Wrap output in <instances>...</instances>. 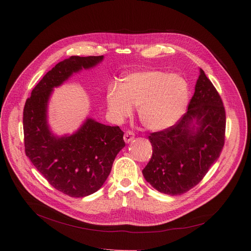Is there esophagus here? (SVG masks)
Here are the masks:
<instances>
[{"mask_svg":"<svg viewBox=\"0 0 251 251\" xmlns=\"http://www.w3.org/2000/svg\"><path fill=\"white\" fill-rule=\"evenodd\" d=\"M134 139V133L132 132V131H126L125 134H124V140L126 143H129L130 141H132Z\"/></svg>","mask_w":251,"mask_h":251,"instance_id":"34e87169","label":"esophagus"}]
</instances>
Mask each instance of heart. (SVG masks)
I'll return each mask as SVG.
<instances>
[{
  "mask_svg": "<svg viewBox=\"0 0 251 251\" xmlns=\"http://www.w3.org/2000/svg\"><path fill=\"white\" fill-rule=\"evenodd\" d=\"M107 107L115 120H124L138 107L141 123L153 131L173 126L185 111L188 85L178 75L161 71H139L122 79L120 87L108 88Z\"/></svg>",
  "mask_w": 251,
  "mask_h": 251,
  "instance_id": "b5f03b06",
  "label": "heart"
}]
</instances>
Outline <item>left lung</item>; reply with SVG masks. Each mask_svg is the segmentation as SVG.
Returning <instances> with one entry per match:
<instances>
[{"instance_id":"8db88e82","label":"left lung","mask_w":251,"mask_h":251,"mask_svg":"<svg viewBox=\"0 0 251 251\" xmlns=\"http://www.w3.org/2000/svg\"><path fill=\"white\" fill-rule=\"evenodd\" d=\"M200 72L187 113L175 125L149 136L152 155L142 174L165 194L180 195L196 186L225 143V108L203 70Z\"/></svg>"}]
</instances>
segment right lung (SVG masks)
<instances>
[{
  "instance_id": "obj_1",
  "label": "right lung",
  "mask_w": 251,
  "mask_h": 251,
  "mask_svg": "<svg viewBox=\"0 0 251 251\" xmlns=\"http://www.w3.org/2000/svg\"><path fill=\"white\" fill-rule=\"evenodd\" d=\"M103 56H72L58 63L31 91L23 111L25 153L57 190L71 197L98 191L111 173L114 160L124 147V132L87 118L71 135L56 136L48 123V103L54 87L76 72L100 63Z\"/></svg>"
}]
</instances>
